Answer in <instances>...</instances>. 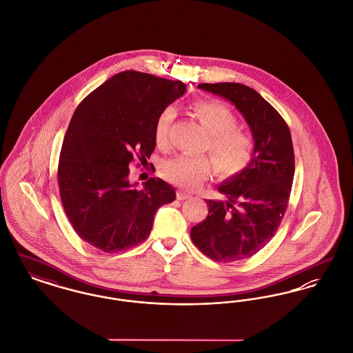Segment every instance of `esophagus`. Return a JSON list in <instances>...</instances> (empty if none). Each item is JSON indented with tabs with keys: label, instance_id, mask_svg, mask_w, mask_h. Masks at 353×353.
Instances as JSON below:
<instances>
[{
	"label": "esophagus",
	"instance_id": "34e87169",
	"mask_svg": "<svg viewBox=\"0 0 353 353\" xmlns=\"http://www.w3.org/2000/svg\"><path fill=\"white\" fill-rule=\"evenodd\" d=\"M176 198H178V201H185V199L191 198V195L187 194L185 191H178V192H176Z\"/></svg>",
	"mask_w": 353,
	"mask_h": 353
}]
</instances>
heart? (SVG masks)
<instances>
[{"label":"heart","mask_w":353,"mask_h":353,"mask_svg":"<svg viewBox=\"0 0 353 353\" xmlns=\"http://www.w3.org/2000/svg\"><path fill=\"white\" fill-rule=\"evenodd\" d=\"M191 109L208 131L204 150H208L216 170L234 176L243 172L251 163L254 143L250 135L238 128V119L232 110L218 99H201ZM175 118L174 108L168 106L158 114L154 126V141L159 148L168 145V134ZM212 162L205 155H178L166 159L161 171L168 182L183 188H196L210 176Z\"/></svg>","instance_id":"1"}]
</instances>
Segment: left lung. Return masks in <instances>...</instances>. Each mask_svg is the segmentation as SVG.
Segmentation results:
<instances>
[{
    "label": "left lung",
    "mask_w": 353,
    "mask_h": 353,
    "mask_svg": "<svg viewBox=\"0 0 353 353\" xmlns=\"http://www.w3.org/2000/svg\"><path fill=\"white\" fill-rule=\"evenodd\" d=\"M231 101L254 137L251 163L218 187L225 201L207 199L208 215L191 228V241L215 261L247 259L271 241L285 214L295 174L288 125L258 92L235 83H199Z\"/></svg>",
    "instance_id": "1"
}]
</instances>
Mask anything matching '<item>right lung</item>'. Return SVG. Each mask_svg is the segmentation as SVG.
<instances>
[{
  "mask_svg": "<svg viewBox=\"0 0 353 353\" xmlns=\"http://www.w3.org/2000/svg\"><path fill=\"white\" fill-rule=\"evenodd\" d=\"M182 81L126 70L112 75L75 109L58 163L59 195L81 239L103 252L146 241L159 207L175 190L159 178L129 181L131 162L148 163L158 114L185 94Z\"/></svg>",
  "mask_w": 353,
  "mask_h": 353,
  "instance_id": "1",
  "label": "right lung"
}]
</instances>
